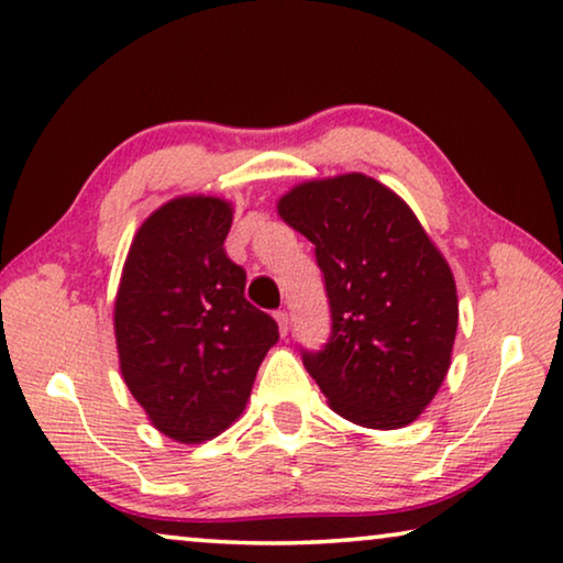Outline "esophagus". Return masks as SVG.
Here are the masks:
<instances>
[{"mask_svg":"<svg viewBox=\"0 0 563 563\" xmlns=\"http://www.w3.org/2000/svg\"><path fill=\"white\" fill-rule=\"evenodd\" d=\"M275 320H278V328H280V335H288V328H290V318L285 310L275 312Z\"/></svg>","mask_w":563,"mask_h":563,"instance_id":"34e87169","label":"esophagus"}]
</instances>
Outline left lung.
Returning <instances> with one entry per match:
<instances>
[{
  "mask_svg": "<svg viewBox=\"0 0 563 563\" xmlns=\"http://www.w3.org/2000/svg\"><path fill=\"white\" fill-rule=\"evenodd\" d=\"M278 213L316 245L332 312L302 365L332 412L369 430L412 424L452 365L460 302L450 263L402 198L365 174L305 180Z\"/></svg>",
  "mask_w": 563,
  "mask_h": 563,
  "instance_id": "obj_1",
  "label": "left lung"
}]
</instances>
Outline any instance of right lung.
<instances>
[{"label": "right lung", "mask_w": 563, "mask_h": 563, "mask_svg": "<svg viewBox=\"0 0 563 563\" xmlns=\"http://www.w3.org/2000/svg\"><path fill=\"white\" fill-rule=\"evenodd\" d=\"M231 201L178 196L133 235L113 300L119 367L148 422L201 444L243 415L275 320L245 300V271L225 255Z\"/></svg>", "instance_id": "add662e5"}]
</instances>
